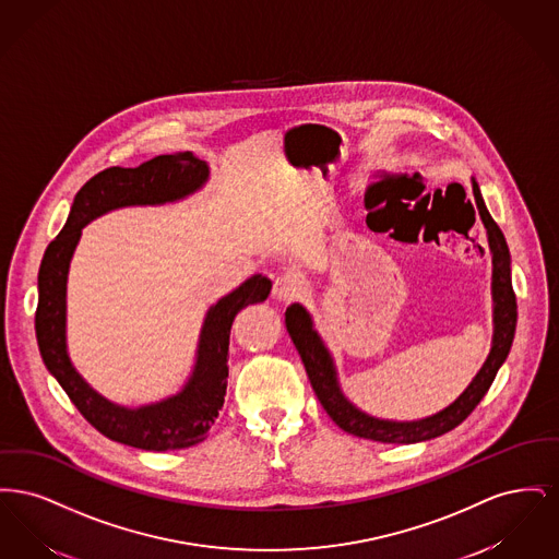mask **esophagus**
<instances>
[{"label":"esophagus","mask_w":559,"mask_h":559,"mask_svg":"<svg viewBox=\"0 0 559 559\" xmlns=\"http://www.w3.org/2000/svg\"><path fill=\"white\" fill-rule=\"evenodd\" d=\"M272 295H274V299L285 301V304L293 301V299L299 295V283L293 278L292 274H281V276H276V281H274Z\"/></svg>","instance_id":"esophagus-1"}]
</instances>
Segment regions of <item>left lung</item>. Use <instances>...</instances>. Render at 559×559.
Segmentation results:
<instances>
[{"label": "left lung", "instance_id": "left-lung-1", "mask_svg": "<svg viewBox=\"0 0 559 559\" xmlns=\"http://www.w3.org/2000/svg\"><path fill=\"white\" fill-rule=\"evenodd\" d=\"M472 185H474L476 205H478L479 217H481L486 239H488L490 258H492V283H490V289H492V344H490V352H488L478 374L463 390V394L447 408L438 411L436 415L417 419V421L379 419V417H372L369 413L360 411L344 394V390L340 385L333 354L322 342L319 331L314 329L312 314L301 304H292L285 312L287 331L301 356V362L306 367L308 379L312 383L314 394L319 396L322 408L337 426L352 436L367 438L372 442H383V444H415V442H426V440L451 431L459 424H463L469 417V413L478 406L479 400L486 396L488 388L492 385L497 372L503 367V362L509 356L513 335H515V322H518V304H515V293L511 287V255H509V247H507L501 228L497 226V222L492 219V215L484 205L478 182L474 180Z\"/></svg>", "mask_w": 559, "mask_h": 559}]
</instances>
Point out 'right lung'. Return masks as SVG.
Returning a JSON list of instances; mask_svg holds the SVG:
<instances>
[{"label": "right lung", "mask_w": 559, "mask_h": 559, "mask_svg": "<svg viewBox=\"0 0 559 559\" xmlns=\"http://www.w3.org/2000/svg\"><path fill=\"white\" fill-rule=\"evenodd\" d=\"M210 165L192 153L160 155L138 167H108L87 180L60 235L48 245L37 289L35 335L44 365L81 415L110 440L142 451H180L205 440L226 396L230 326L249 304L266 301L272 281L253 274L219 297L201 324L194 365L180 392L167 399L126 406L98 394L75 369L67 346V281L81 230L96 217L121 207L182 201L207 185Z\"/></svg>", "instance_id": "add662e5"}]
</instances>
